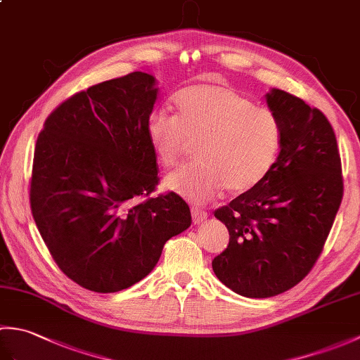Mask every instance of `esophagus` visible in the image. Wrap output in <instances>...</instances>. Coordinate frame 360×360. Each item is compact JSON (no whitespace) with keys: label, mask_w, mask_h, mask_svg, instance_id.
<instances>
[{"label":"esophagus","mask_w":360,"mask_h":360,"mask_svg":"<svg viewBox=\"0 0 360 360\" xmlns=\"http://www.w3.org/2000/svg\"><path fill=\"white\" fill-rule=\"evenodd\" d=\"M207 212H204V210H200V209H192V218H193V223L195 224H200V223H202V221H205L207 219Z\"/></svg>","instance_id":"34e87169"}]
</instances>
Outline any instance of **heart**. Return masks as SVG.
I'll return each mask as SVG.
<instances>
[{
	"instance_id": "obj_1",
	"label": "heart",
	"mask_w": 360,
	"mask_h": 360,
	"mask_svg": "<svg viewBox=\"0 0 360 360\" xmlns=\"http://www.w3.org/2000/svg\"><path fill=\"white\" fill-rule=\"evenodd\" d=\"M174 108L176 114H151L147 124L148 142L164 167L178 164L198 142V160L164 179L170 192L195 204L224 188L244 195L262 186L277 165L283 127L272 110L212 83L182 89Z\"/></svg>"
}]
</instances>
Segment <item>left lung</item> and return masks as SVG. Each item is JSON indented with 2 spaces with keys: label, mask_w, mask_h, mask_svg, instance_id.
<instances>
[{
  "label": "left lung",
  "mask_w": 360,
  "mask_h": 360,
  "mask_svg": "<svg viewBox=\"0 0 360 360\" xmlns=\"http://www.w3.org/2000/svg\"><path fill=\"white\" fill-rule=\"evenodd\" d=\"M266 102L283 127L277 165L262 186L215 210L231 240L213 258V272L249 298L278 295L307 277L343 196L338 141L325 114L275 88Z\"/></svg>",
  "instance_id": "obj_1"
}]
</instances>
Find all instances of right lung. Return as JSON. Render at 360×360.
Listing matches in <instances>:
<instances>
[{
	"instance_id": "right-lung-1",
	"label": "right lung",
	"mask_w": 360,
	"mask_h": 360,
	"mask_svg": "<svg viewBox=\"0 0 360 360\" xmlns=\"http://www.w3.org/2000/svg\"><path fill=\"white\" fill-rule=\"evenodd\" d=\"M156 79L136 71L58 105L38 134L30 209L53 262L94 292H117L153 271L164 244L192 224L159 182L147 124Z\"/></svg>"
}]
</instances>
